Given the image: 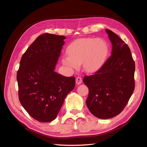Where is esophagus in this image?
<instances>
[{
	"mask_svg": "<svg viewBox=\"0 0 147 147\" xmlns=\"http://www.w3.org/2000/svg\"><path fill=\"white\" fill-rule=\"evenodd\" d=\"M82 83V78L81 77H77L76 79V83L77 85H80Z\"/></svg>",
	"mask_w": 147,
	"mask_h": 147,
	"instance_id": "34e87169",
	"label": "esophagus"
}]
</instances>
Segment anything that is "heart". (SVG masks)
Segmentation results:
<instances>
[{"instance_id": "b5f03b06", "label": "heart", "mask_w": 147, "mask_h": 147, "mask_svg": "<svg viewBox=\"0 0 147 147\" xmlns=\"http://www.w3.org/2000/svg\"><path fill=\"white\" fill-rule=\"evenodd\" d=\"M109 47L104 40L100 38L78 39L67 47V55L62 57V63L74 69L83 63L84 70L94 73L100 69L107 59Z\"/></svg>"}]
</instances>
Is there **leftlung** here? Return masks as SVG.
Wrapping results in <instances>:
<instances>
[{"label":"left lung","mask_w":147,"mask_h":147,"mask_svg":"<svg viewBox=\"0 0 147 147\" xmlns=\"http://www.w3.org/2000/svg\"><path fill=\"white\" fill-rule=\"evenodd\" d=\"M105 31L112 43L111 55L95 74L85 76L83 79L89 90L87 107L100 119L119 114L135 86V64L129 47L113 32Z\"/></svg>","instance_id":"left-lung-1"}]
</instances>
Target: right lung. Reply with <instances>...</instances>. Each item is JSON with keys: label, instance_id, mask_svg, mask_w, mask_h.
I'll return each mask as SVG.
<instances>
[{"label": "right lung", "instance_id": "obj_1", "mask_svg": "<svg viewBox=\"0 0 147 147\" xmlns=\"http://www.w3.org/2000/svg\"><path fill=\"white\" fill-rule=\"evenodd\" d=\"M64 36L45 33L33 42L20 61L17 73L18 96L22 106L35 119L54 120L65 96L75 86V78L54 71Z\"/></svg>", "mask_w": 147, "mask_h": 147}]
</instances>
